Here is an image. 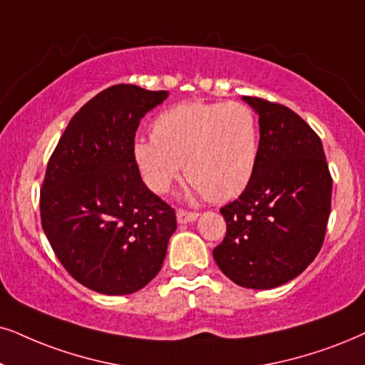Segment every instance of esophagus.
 Listing matches in <instances>:
<instances>
[{
    "label": "esophagus",
    "mask_w": 365,
    "mask_h": 365,
    "mask_svg": "<svg viewBox=\"0 0 365 365\" xmlns=\"http://www.w3.org/2000/svg\"><path fill=\"white\" fill-rule=\"evenodd\" d=\"M197 217H198V214H195V212H187L182 209L177 210L178 224H190V222H193V220H197Z\"/></svg>",
    "instance_id": "1"
}]
</instances>
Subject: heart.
<instances>
[{"mask_svg":"<svg viewBox=\"0 0 365 365\" xmlns=\"http://www.w3.org/2000/svg\"><path fill=\"white\" fill-rule=\"evenodd\" d=\"M151 136L136 138L133 160L151 190L165 193L185 168L192 190L217 204L246 190L259 158V123L242 103H182L163 110Z\"/></svg>","mask_w":365,"mask_h":365,"instance_id":"heart-1","label":"heart"}]
</instances>
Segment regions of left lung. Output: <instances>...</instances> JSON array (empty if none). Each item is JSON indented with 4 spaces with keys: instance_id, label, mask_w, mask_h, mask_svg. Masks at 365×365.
I'll use <instances>...</instances> for the list:
<instances>
[{
    "instance_id": "1",
    "label": "left lung",
    "mask_w": 365,
    "mask_h": 365,
    "mask_svg": "<svg viewBox=\"0 0 365 365\" xmlns=\"http://www.w3.org/2000/svg\"><path fill=\"white\" fill-rule=\"evenodd\" d=\"M259 116V158L227 222L214 259L244 288L271 289L307 269L324 244L331 177L317 133L286 106L242 96Z\"/></svg>"
}]
</instances>
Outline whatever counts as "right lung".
I'll list each match as a JSON object with an SVG mask.
<instances>
[{
    "mask_svg": "<svg viewBox=\"0 0 365 365\" xmlns=\"http://www.w3.org/2000/svg\"><path fill=\"white\" fill-rule=\"evenodd\" d=\"M167 98L109 87L82 106L50 156L41 227L68 274L92 292L131 294L163 266L177 217L143 183L133 143L141 118Z\"/></svg>",
    "mask_w": 365,
    "mask_h": 365,
    "instance_id": "add662e5",
    "label": "right lung"
}]
</instances>
